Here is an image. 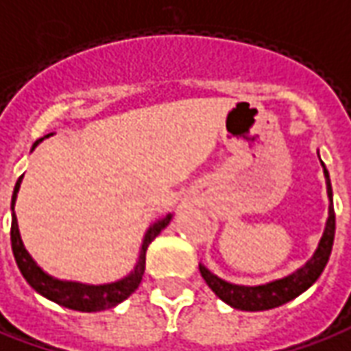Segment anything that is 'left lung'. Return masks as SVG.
<instances>
[{
	"label": "left lung",
	"mask_w": 351,
	"mask_h": 351,
	"mask_svg": "<svg viewBox=\"0 0 351 351\" xmlns=\"http://www.w3.org/2000/svg\"><path fill=\"white\" fill-rule=\"evenodd\" d=\"M326 178V194H328V219H326L325 232L321 236V242L317 245L313 257L307 261L306 265L300 267L292 275L278 278L273 282L259 286H240L226 282L223 278L213 275L206 265L199 263V273L204 276L207 286L215 292L223 302H226L230 307L242 309V311H265V309H273L294 300L302 292H306L309 286L315 282L321 276L323 269L328 263V257L332 252V244H335V230H336V217H335V206H332V186H330V178H328V171L325 169Z\"/></svg>",
	"instance_id": "left-lung-1"
}]
</instances>
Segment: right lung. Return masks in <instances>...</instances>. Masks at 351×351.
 <instances>
[{
	"mask_svg": "<svg viewBox=\"0 0 351 351\" xmlns=\"http://www.w3.org/2000/svg\"><path fill=\"white\" fill-rule=\"evenodd\" d=\"M51 136V134H47ZM44 138H40L38 142H34L32 149L40 144ZM23 176L16 180L15 190H13V197H11V247H13V256H15L16 267L26 278V282L34 288L38 294H42L47 300L56 302L59 306L75 309V311H104L109 307L119 306L121 302H125L128 295L134 292L136 288L142 282V276L145 271V250L147 245L154 242L163 228H165L173 215L169 213L163 219L156 221L154 225L147 228L144 240H142V247H140V257L136 263L134 271H130V275H126L125 278L117 280V282H109V285H82V282H71V280H59L53 278L47 273H44L34 259L30 257V254L26 252L25 244L21 240V232H19V223H16L15 215V202L16 192L21 188Z\"/></svg>",
	"mask_w": 351,
	"mask_h": 351,
	"instance_id": "obj_1",
	"label": "right lung"
}]
</instances>
